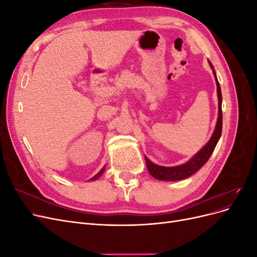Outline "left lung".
Returning <instances> with one entry per match:
<instances>
[{
    "mask_svg": "<svg viewBox=\"0 0 257 257\" xmlns=\"http://www.w3.org/2000/svg\"><path fill=\"white\" fill-rule=\"evenodd\" d=\"M209 64L213 69V65L211 64V62H209ZM213 74H214L215 82H216L217 98H219V116H217L216 125L211 138H210V141L207 143V145L204 146L203 149L194 155L189 162H186L185 164L180 166H175V167L160 166V165L154 164V163H152L148 158H145L147 168L149 170L150 175L155 179H159V180H163V181L182 180V179H185L192 176L193 174H195L200 167H203L206 164V162L209 160L210 157H211L214 148L217 142H219L222 134V93H221L220 83L217 81L214 69H213Z\"/></svg>",
    "mask_w": 257,
    "mask_h": 257,
    "instance_id": "obj_1",
    "label": "left lung"
}]
</instances>
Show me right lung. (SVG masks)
<instances>
[{
	"instance_id": "right-lung-1",
	"label": "right lung",
	"mask_w": 257,
	"mask_h": 257,
	"mask_svg": "<svg viewBox=\"0 0 257 257\" xmlns=\"http://www.w3.org/2000/svg\"><path fill=\"white\" fill-rule=\"evenodd\" d=\"M106 167V166H105ZM105 167H103L102 169H100L99 170V172L94 176V177H92L91 179H90V181H93V180H96V179L98 178V177H100V176H102L103 175V173H104V170H105Z\"/></svg>"
}]
</instances>
